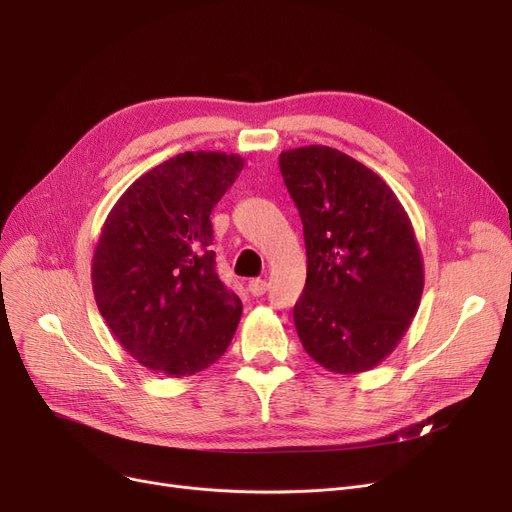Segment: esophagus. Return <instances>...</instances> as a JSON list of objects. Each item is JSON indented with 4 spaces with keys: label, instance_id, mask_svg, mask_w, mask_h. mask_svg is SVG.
<instances>
[{
    "label": "esophagus",
    "instance_id": "esophagus-1",
    "mask_svg": "<svg viewBox=\"0 0 512 512\" xmlns=\"http://www.w3.org/2000/svg\"><path fill=\"white\" fill-rule=\"evenodd\" d=\"M265 290H267V282H265V280L255 278V280L249 282V292L253 294V297H263Z\"/></svg>",
    "mask_w": 512,
    "mask_h": 512
}]
</instances>
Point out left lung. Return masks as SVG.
Listing matches in <instances>:
<instances>
[{
    "instance_id": "8db88e82",
    "label": "left lung",
    "mask_w": 512,
    "mask_h": 512,
    "mask_svg": "<svg viewBox=\"0 0 512 512\" xmlns=\"http://www.w3.org/2000/svg\"><path fill=\"white\" fill-rule=\"evenodd\" d=\"M280 172L307 249L294 305L303 348L328 371H369L398 346L421 303L423 257L409 213L378 174L326 145L282 151Z\"/></svg>"
}]
</instances>
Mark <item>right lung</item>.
Masks as SVG:
<instances>
[{
    "instance_id": "right-lung-1",
    "label": "right lung",
    "mask_w": 512,
    "mask_h": 512,
    "mask_svg": "<svg viewBox=\"0 0 512 512\" xmlns=\"http://www.w3.org/2000/svg\"><path fill=\"white\" fill-rule=\"evenodd\" d=\"M242 166L236 153H178L134 180L103 222L95 303L124 351L153 373L207 369L238 328L242 303L215 270L209 215Z\"/></svg>"
}]
</instances>
